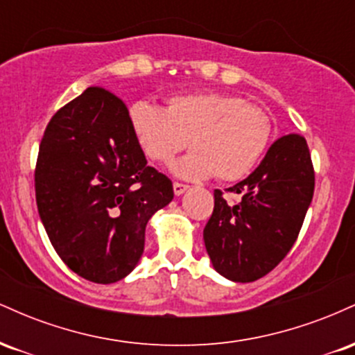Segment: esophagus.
I'll use <instances>...</instances> for the list:
<instances>
[{"mask_svg":"<svg viewBox=\"0 0 355 355\" xmlns=\"http://www.w3.org/2000/svg\"><path fill=\"white\" fill-rule=\"evenodd\" d=\"M187 190H189V185H183V183H178V182L173 183V193L177 195V197H180V195L185 193Z\"/></svg>","mask_w":355,"mask_h":355,"instance_id":"1","label":"esophagus"}]
</instances>
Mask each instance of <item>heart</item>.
Here are the masks:
<instances>
[{
    "label": "heart",
    "instance_id": "obj_1",
    "mask_svg": "<svg viewBox=\"0 0 355 355\" xmlns=\"http://www.w3.org/2000/svg\"><path fill=\"white\" fill-rule=\"evenodd\" d=\"M128 123L145 155L168 162L187 146L191 152L170 165L183 180L217 177L234 182L247 177L266 153L270 120L262 108L232 93L197 92L173 95L166 108L137 101Z\"/></svg>",
    "mask_w": 355,
    "mask_h": 355
}]
</instances>
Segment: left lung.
<instances>
[{
  "label": "left lung",
  "instance_id": "8db88e82",
  "mask_svg": "<svg viewBox=\"0 0 355 355\" xmlns=\"http://www.w3.org/2000/svg\"><path fill=\"white\" fill-rule=\"evenodd\" d=\"M313 168L307 141L285 135L272 144L260 165L227 191L215 190L214 214L203 242L215 270L232 282H254L288 254L311 207Z\"/></svg>",
  "mask_w": 355,
  "mask_h": 355
}]
</instances>
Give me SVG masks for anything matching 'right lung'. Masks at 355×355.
<instances>
[{
  "label": "right lung",
  "mask_w": 355,
  "mask_h": 355,
  "mask_svg": "<svg viewBox=\"0 0 355 355\" xmlns=\"http://www.w3.org/2000/svg\"><path fill=\"white\" fill-rule=\"evenodd\" d=\"M35 190L56 254L95 284L118 282L137 267L146 223L173 198L172 182L146 165L123 101L96 87L48 123Z\"/></svg>",
  "instance_id": "obj_1"
}]
</instances>
